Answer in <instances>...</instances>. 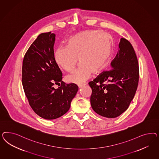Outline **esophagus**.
<instances>
[{"instance_id":"obj_1","label":"esophagus","mask_w":159,"mask_h":159,"mask_svg":"<svg viewBox=\"0 0 159 159\" xmlns=\"http://www.w3.org/2000/svg\"><path fill=\"white\" fill-rule=\"evenodd\" d=\"M85 86V84H78V87L79 88H82V87Z\"/></svg>"}]
</instances>
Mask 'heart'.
Wrapping results in <instances>:
<instances>
[{
  "label": "heart",
  "mask_w": 159,
  "mask_h": 159,
  "mask_svg": "<svg viewBox=\"0 0 159 159\" xmlns=\"http://www.w3.org/2000/svg\"><path fill=\"white\" fill-rule=\"evenodd\" d=\"M112 53V40L108 34L97 30H86L68 39L66 46H59L54 53L55 62L67 72H72L66 79L69 82L81 83L92 73L101 71L108 62Z\"/></svg>",
  "instance_id": "1"
}]
</instances>
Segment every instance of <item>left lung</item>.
<instances>
[{
  "mask_svg": "<svg viewBox=\"0 0 159 159\" xmlns=\"http://www.w3.org/2000/svg\"><path fill=\"white\" fill-rule=\"evenodd\" d=\"M118 47L111 63L112 69L104 71L89 83L93 110L108 118H116L128 109L139 82V63L132 44L121 38Z\"/></svg>",
  "mask_w": 159,
  "mask_h": 159,
  "instance_id": "left-lung-1",
  "label": "left lung"
}]
</instances>
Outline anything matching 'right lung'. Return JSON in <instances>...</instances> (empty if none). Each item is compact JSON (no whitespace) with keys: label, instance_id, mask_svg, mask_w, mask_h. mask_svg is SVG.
Returning <instances> with one entry per match:
<instances>
[{"label":"right lung","instance_id":"add662e5","mask_svg":"<svg viewBox=\"0 0 159 159\" xmlns=\"http://www.w3.org/2000/svg\"><path fill=\"white\" fill-rule=\"evenodd\" d=\"M55 41L51 32L39 34L25 54L22 67V84L30 106L49 120L66 113L78 91L76 84L62 81V73L54 58Z\"/></svg>","mask_w":159,"mask_h":159}]
</instances>
